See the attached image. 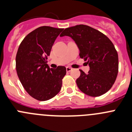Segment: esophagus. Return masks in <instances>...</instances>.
Masks as SVG:
<instances>
[{
    "mask_svg": "<svg viewBox=\"0 0 132 132\" xmlns=\"http://www.w3.org/2000/svg\"><path fill=\"white\" fill-rule=\"evenodd\" d=\"M72 68H70V67H66V71H67L68 72H70V71H72Z\"/></svg>",
    "mask_w": 132,
    "mask_h": 132,
    "instance_id": "obj_1",
    "label": "esophagus"
}]
</instances>
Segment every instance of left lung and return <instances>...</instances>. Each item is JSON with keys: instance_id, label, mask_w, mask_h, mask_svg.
I'll use <instances>...</instances> for the list:
<instances>
[{"instance_id": "left-lung-1", "label": "left lung", "mask_w": 132, "mask_h": 132, "mask_svg": "<svg viewBox=\"0 0 132 132\" xmlns=\"http://www.w3.org/2000/svg\"><path fill=\"white\" fill-rule=\"evenodd\" d=\"M60 36H68L79 49V56L90 66L76 80L78 88L92 97L103 95L111 89L119 72V57L114 45L103 33L89 26L79 24L66 28Z\"/></svg>"}]
</instances>
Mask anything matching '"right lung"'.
I'll return each instance as SVG.
<instances>
[{
	"instance_id": "obj_1",
	"label": "right lung",
	"mask_w": 132,
	"mask_h": 132,
	"mask_svg": "<svg viewBox=\"0 0 132 132\" xmlns=\"http://www.w3.org/2000/svg\"><path fill=\"white\" fill-rule=\"evenodd\" d=\"M63 29L43 26L27 34L18 48L15 67L18 77L28 94L39 101L51 99L60 92L64 66L49 68L47 56Z\"/></svg>"
}]
</instances>
